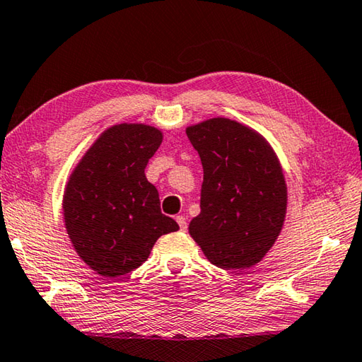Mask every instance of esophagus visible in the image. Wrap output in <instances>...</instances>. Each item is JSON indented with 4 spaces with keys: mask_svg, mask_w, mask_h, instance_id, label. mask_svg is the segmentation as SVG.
<instances>
[{
    "mask_svg": "<svg viewBox=\"0 0 362 362\" xmlns=\"http://www.w3.org/2000/svg\"><path fill=\"white\" fill-rule=\"evenodd\" d=\"M176 223L180 224V229H181V232H186L187 230V221H186V218L182 216H176Z\"/></svg>",
    "mask_w": 362,
    "mask_h": 362,
    "instance_id": "obj_1",
    "label": "esophagus"
}]
</instances>
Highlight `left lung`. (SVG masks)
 <instances>
[{
	"instance_id": "left-lung-1",
	"label": "left lung",
	"mask_w": 362,
	"mask_h": 362,
	"mask_svg": "<svg viewBox=\"0 0 362 362\" xmlns=\"http://www.w3.org/2000/svg\"><path fill=\"white\" fill-rule=\"evenodd\" d=\"M186 135L204 165L202 211L189 233L216 267L251 269L275 245L286 218L278 156L261 133L227 117L189 125Z\"/></svg>"
}]
</instances>
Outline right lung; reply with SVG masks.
<instances>
[{
	"instance_id": "obj_1",
	"label": "right lung",
	"mask_w": 362,
	"mask_h": 362,
	"mask_svg": "<svg viewBox=\"0 0 362 362\" xmlns=\"http://www.w3.org/2000/svg\"><path fill=\"white\" fill-rule=\"evenodd\" d=\"M163 139L146 124H116L95 139L69 175L63 221L74 251L106 278L122 276L149 257L158 237L180 230L160 211L144 168Z\"/></svg>"
}]
</instances>
